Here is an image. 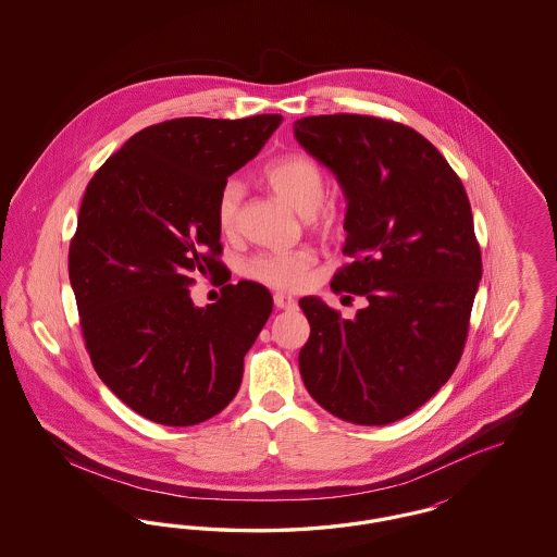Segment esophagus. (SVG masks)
I'll return each instance as SVG.
<instances>
[{"mask_svg":"<svg viewBox=\"0 0 557 557\" xmlns=\"http://www.w3.org/2000/svg\"><path fill=\"white\" fill-rule=\"evenodd\" d=\"M273 305L277 307V309H294L296 307V300L292 298V296H288V294H282V292H275L273 294Z\"/></svg>","mask_w":557,"mask_h":557,"instance_id":"obj_1","label":"esophagus"}]
</instances>
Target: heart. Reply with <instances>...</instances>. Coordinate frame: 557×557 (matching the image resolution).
Instances as JSON below:
<instances>
[{"instance_id":"1","label":"heart","mask_w":557,"mask_h":557,"mask_svg":"<svg viewBox=\"0 0 557 557\" xmlns=\"http://www.w3.org/2000/svg\"><path fill=\"white\" fill-rule=\"evenodd\" d=\"M263 182L282 200L294 207L309 225L323 234H332L343 223V211L336 200L325 198L327 180L318 160L309 154H286L271 160L263 169ZM244 200V186L238 180H227L216 196L214 216L223 234H234L238 227L239 211ZM315 265V252L298 248L290 252L257 255L244 265V275L277 290L298 288L311 267Z\"/></svg>"}]
</instances>
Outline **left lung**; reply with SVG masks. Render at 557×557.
I'll list each match as a JSON object with an SVG mask.
<instances>
[{
	"label": "left lung",
	"mask_w": 557,
	"mask_h": 557,
	"mask_svg": "<svg viewBox=\"0 0 557 557\" xmlns=\"http://www.w3.org/2000/svg\"><path fill=\"white\" fill-rule=\"evenodd\" d=\"M305 150L345 187L350 259L332 290L366 298L357 318L300 298L311 336L298 368L332 416L384 425L411 416L457 368L482 277L466 187L422 133L380 116L296 121Z\"/></svg>",
	"instance_id": "1"
}]
</instances>
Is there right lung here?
Listing matches in <instances>:
<instances>
[{
    "label": "right lung",
    "instance_id": "add662e5",
    "mask_svg": "<svg viewBox=\"0 0 557 557\" xmlns=\"http://www.w3.org/2000/svg\"><path fill=\"white\" fill-rule=\"evenodd\" d=\"M280 123L282 114L162 121L87 184L69 248L81 334L100 380L150 422L200 424L238 393L273 298L242 280L198 309L189 288L223 273L219 189Z\"/></svg>",
    "mask_w": 557,
    "mask_h": 557
}]
</instances>
